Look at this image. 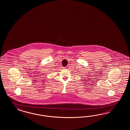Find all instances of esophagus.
I'll return each mask as SVG.
<instances>
[{
    "label": "esophagus",
    "instance_id": "esophagus-1",
    "mask_svg": "<svg viewBox=\"0 0 130 130\" xmlns=\"http://www.w3.org/2000/svg\"><path fill=\"white\" fill-rule=\"evenodd\" d=\"M70 65H68L67 67H66L65 68H66V69H69L70 68Z\"/></svg>",
    "mask_w": 130,
    "mask_h": 130
}]
</instances>
